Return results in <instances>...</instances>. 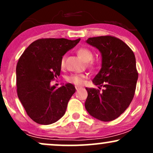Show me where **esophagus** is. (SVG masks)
I'll return each mask as SVG.
<instances>
[{"label":"esophagus","instance_id":"esophagus-1","mask_svg":"<svg viewBox=\"0 0 153 153\" xmlns=\"http://www.w3.org/2000/svg\"><path fill=\"white\" fill-rule=\"evenodd\" d=\"M81 88H82V87L79 86V85H75V89H76L77 91L80 90V89H81Z\"/></svg>","mask_w":153,"mask_h":153}]
</instances>
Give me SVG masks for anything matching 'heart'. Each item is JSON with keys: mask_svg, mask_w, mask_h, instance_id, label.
<instances>
[{"mask_svg": "<svg viewBox=\"0 0 153 153\" xmlns=\"http://www.w3.org/2000/svg\"><path fill=\"white\" fill-rule=\"evenodd\" d=\"M77 54L80 57L83 59L85 62H87V66L91 70V71H94L97 67V63L95 60L93 59L94 57V52L92 50L88 47H80L76 50ZM65 56L63 55L61 57L60 59V67L62 68H64L65 66ZM87 78L86 74H83V73H80V74H71L68 76L66 77V80L68 82L73 83L75 85H82L83 83L84 80Z\"/></svg>", "mask_w": 153, "mask_h": 153, "instance_id": "heart-1", "label": "heart"}]
</instances>
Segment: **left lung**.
Masks as SVG:
<instances>
[{
  "mask_svg": "<svg viewBox=\"0 0 153 153\" xmlns=\"http://www.w3.org/2000/svg\"><path fill=\"white\" fill-rule=\"evenodd\" d=\"M86 42L99 50L102 68L93 80L99 89L86 88L87 111L103 122L114 120L125 111L134 98L138 72L133 51L114 36L91 37Z\"/></svg>",
  "mask_w": 153,
  "mask_h": 153,
  "instance_id": "8db88e82",
  "label": "left lung"
}]
</instances>
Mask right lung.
<instances>
[{
    "label": "right lung",
    "mask_w": 153,
    "mask_h": 153,
    "mask_svg": "<svg viewBox=\"0 0 153 153\" xmlns=\"http://www.w3.org/2000/svg\"><path fill=\"white\" fill-rule=\"evenodd\" d=\"M80 39L42 38L33 42L16 65L17 94L26 114L39 124H51L65 113L75 92L73 84L57 88L50 82L60 75V59Z\"/></svg>",
    "instance_id": "add662e5"
}]
</instances>
